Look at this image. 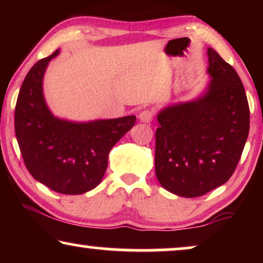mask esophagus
Here are the masks:
<instances>
[{
  "label": "esophagus",
  "mask_w": 263,
  "mask_h": 263,
  "mask_svg": "<svg viewBox=\"0 0 263 263\" xmlns=\"http://www.w3.org/2000/svg\"><path fill=\"white\" fill-rule=\"evenodd\" d=\"M153 118V112L151 110H143L139 115V120L143 123H149Z\"/></svg>",
  "instance_id": "1"
}]
</instances>
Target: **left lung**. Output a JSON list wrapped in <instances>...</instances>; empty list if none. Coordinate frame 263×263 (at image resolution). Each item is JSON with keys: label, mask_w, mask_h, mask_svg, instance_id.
Instances as JSON below:
<instances>
[{"label": "left lung", "mask_w": 263, "mask_h": 263, "mask_svg": "<svg viewBox=\"0 0 263 263\" xmlns=\"http://www.w3.org/2000/svg\"><path fill=\"white\" fill-rule=\"evenodd\" d=\"M211 80L199 96L157 115L156 176L167 192L197 197L229 181L249 134V105L236 70L207 49Z\"/></svg>", "instance_id": "1"}]
</instances>
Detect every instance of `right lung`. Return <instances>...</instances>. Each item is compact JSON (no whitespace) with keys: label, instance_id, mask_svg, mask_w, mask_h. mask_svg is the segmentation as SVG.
Listing matches in <instances>:
<instances>
[{"label":"right lung","instance_id":"1","mask_svg":"<svg viewBox=\"0 0 263 263\" xmlns=\"http://www.w3.org/2000/svg\"><path fill=\"white\" fill-rule=\"evenodd\" d=\"M38 61L21 85L15 106V136L25 165L35 181L67 195H80L102 182L109 153L136 116L87 122L57 117L46 103L43 80L49 62Z\"/></svg>","mask_w":263,"mask_h":263}]
</instances>
